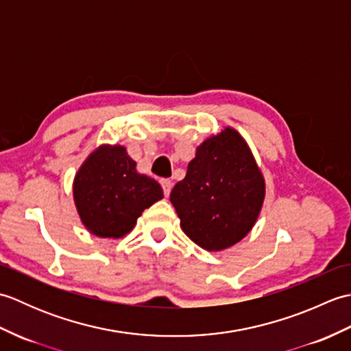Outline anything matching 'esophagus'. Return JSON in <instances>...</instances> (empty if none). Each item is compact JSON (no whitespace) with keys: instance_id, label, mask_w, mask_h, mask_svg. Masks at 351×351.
Segmentation results:
<instances>
[{"instance_id":"34e87169","label":"esophagus","mask_w":351,"mask_h":351,"mask_svg":"<svg viewBox=\"0 0 351 351\" xmlns=\"http://www.w3.org/2000/svg\"><path fill=\"white\" fill-rule=\"evenodd\" d=\"M171 181L170 180H161V187H162V191H164V196L169 197L170 191H171Z\"/></svg>"}]
</instances>
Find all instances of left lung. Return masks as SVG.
I'll use <instances>...</instances> for the list:
<instances>
[{"label":"left lung","mask_w":351,"mask_h":351,"mask_svg":"<svg viewBox=\"0 0 351 351\" xmlns=\"http://www.w3.org/2000/svg\"><path fill=\"white\" fill-rule=\"evenodd\" d=\"M264 196V178L247 143L234 128H225L197 147L170 202L185 235L202 249L217 252L250 232Z\"/></svg>","instance_id":"1"}]
</instances>
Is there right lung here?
Masks as SVG:
<instances>
[{"label":"right lung","mask_w":351,"mask_h":351,"mask_svg":"<svg viewBox=\"0 0 351 351\" xmlns=\"http://www.w3.org/2000/svg\"><path fill=\"white\" fill-rule=\"evenodd\" d=\"M73 199L83 225L102 238L128 234L146 208L162 199L161 185L140 175L123 146H99L73 181Z\"/></svg>","instance_id":"obj_1"}]
</instances>
